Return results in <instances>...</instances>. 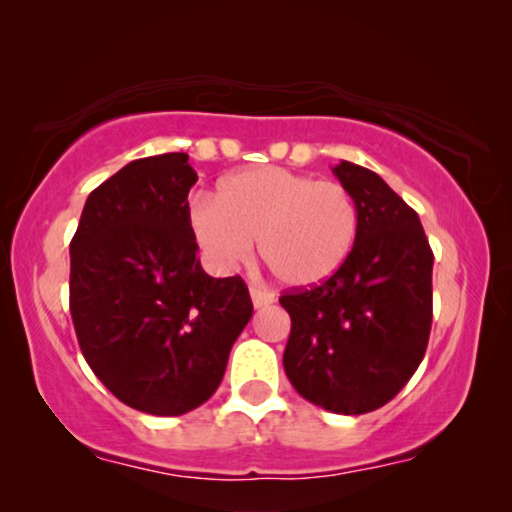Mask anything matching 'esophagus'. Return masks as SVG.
Returning a JSON list of instances; mask_svg holds the SVG:
<instances>
[{"instance_id":"obj_1","label":"esophagus","mask_w":512,"mask_h":512,"mask_svg":"<svg viewBox=\"0 0 512 512\" xmlns=\"http://www.w3.org/2000/svg\"><path fill=\"white\" fill-rule=\"evenodd\" d=\"M249 293H251V303H254L256 310H261V307L275 303V293L268 291V289H261V286H251Z\"/></svg>"}]
</instances>
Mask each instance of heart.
I'll list each match as a JSON object with an SVG mask.
<instances>
[{
  "label": "heart",
  "instance_id": "heart-1",
  "mask_svg": "<svg viewBox=\"0 0 512 512\" xmlns=\"http://www.w3.org/2000/svg\"><path fill=\"white\" fill-rule=\"evenodd\" d=\"M356 226L345 186L275 165L230 174L216 202L198 198L191 207L193 235L216 270L247 261L258 240L263 263L286 286L333 277L354 247Z\"/></svg>",
  "mask_w": 512,
  "mask_h": 512
}]
</instances>
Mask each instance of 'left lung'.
Wrapping results in <instances>:
<instances>
[{"mask_svg": "<svg viewBox=\"0 0 512 512\" xmlns=\"http://www.w3.org/2000/svg\"><path fill=\"white\" fill-rule=\"evenodd\" d=\"M352 193L359 226L347 261L310 289L286 291L291 317L284 370L305 401L363 415L401 391L429 345L433 251L422 221L366 167H333Z\"/></svg>", "mask_w": 512, "mask_h": 512, "instance_id": "8db88e82", "label": "left lung"}]
</instances>
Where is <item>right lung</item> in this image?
Returning <instances> with one entry per match:
<instances>
[{
	"label": "right lung",
	"mask_w": 512,
	"mask_h": 512,
	"mask_svg": "<svg viewBox=\"0 0 512 512\" xmlns=\"http://www.w3.org/2000/svg\"><path fill=\"white\" fill-rule=\"evenodd\" d=\"M186 153L132 160L88 195L69 244V312L104 387L158 417L191 412L219 389L254 305L240 275L202 270Z\"/></svg>",
	"instance_id": "obj_1"
}]
</instances>
